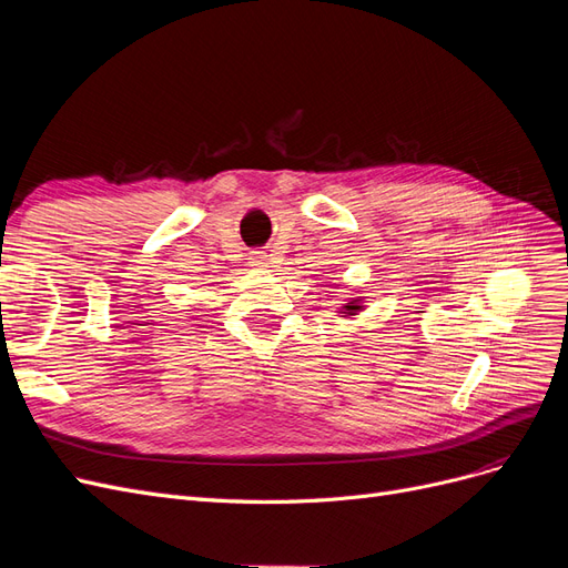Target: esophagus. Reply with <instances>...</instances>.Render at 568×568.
Listing matches in <instances>:
<instances>
[{
    "label": "esophagus",
    "instance_id": "esophagus-1",
    "mask_svg": "<svg viewBox=\"0 0 568 568\" xmlns=\"http://www.w3.org/2000/svg\"><path fill=\"white\" fill-rule=\"evenodd\" d=\"M248 265L255 267V270H261V267H267L270 261H267V255L263 251H253L251 257H248Z\"/></svg>",
    "mask_w": 568,
    "mask_h": 568
}]
</instances>
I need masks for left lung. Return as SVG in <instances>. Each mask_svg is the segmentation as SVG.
<instances>
[{"mask_svg":"<svg viewBox=\"0 0 568 568\" xmlns=\"http://www.w3.org/2000/svg\"><path fill=\"white\" fill-rule=\"evenodd\" d=\"M363 307H365V305H359V298H353L351 303H346V305L341 307V313H343L341 317H353V315H357L359 311H363Z\"/></svg>","mask_w":568,"mask_h":568,"instance_id":"1","label":"left lung"}]
</instances>
